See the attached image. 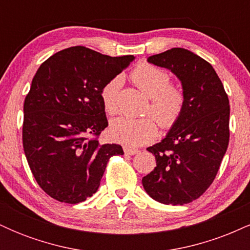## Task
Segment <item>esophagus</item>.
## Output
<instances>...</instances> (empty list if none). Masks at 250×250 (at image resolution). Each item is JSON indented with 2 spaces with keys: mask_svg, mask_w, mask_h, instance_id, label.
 <instances>
[{
  "mask_svg": "<svg viewBox=\"0 0 250 250\" xmlns=\"http://www.w3.org/2000/svg\"><path fill=\"white\" fill-rule=\"evenodd\" d=\"M123 150H125V154H127V155H136L140 153V150H137V149L128 148V147L123 148Z\"/></svg>",
  "mask_w": 250,
  "mask_h": 250,
  "instance_id": "1",
  "label": "esophagus"
}]
</instances>
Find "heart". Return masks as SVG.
I'll return each instance as SVG.
<instances>
[{
  "label": "heart",
  "mask_w": 250,
  "mask_h": 250,
  "mask_svg": "<svg viewBox=\"0 0 250 250\" xmlns=\"http://www.w3.org/2000/svg\"><path fill=\"white\" fill-rule=\"evenodd\" d=\"M131 79L151 99L147 113L151 114L162 128L173 127L182 114L185 96L179 88L170 85V76L167 71L148 63H140L131 73ZM122 84L123 77L117 75L103 85L101 100L109 115H114L119 110V94ZM156 135L157 125L153 117H119L109 127V136L113 141L131 148L153 141Z\"/></svg>",
  "instance_id": "b5f03b06"
}]
</instances>
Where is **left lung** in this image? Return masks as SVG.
Masks as SVG:
<instances>
[{"label":"left lung","instance_id":"8db88e82","mask_svg":"<svg viewBox=\"0 0 250 250\" xmlns=\"http://www.w3.org/2000/svg\"><path fill=\"white\" fill-rule=\"evenodd\" d=\"M147 61L179 79L185 107L165 139L147 148L156 167L142 185L157 202L182 206L199 199L219 171L229 142V100L213 65L193 51L171 48Z\"/></svg>","mask_w":250,"mask_h":250}]
</instances>
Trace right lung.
<instances>
[{
    "instance_id": "right-lung-1",
    "label": "right lung",
    "mask_w": 250,
    "mask_h": 250,
    "mask_svg": "<svg viewBox=\"0 0 250 250\" xmlns=\"http://www.w3.org/2000/svg\"><path fill=\"white\" fill-rule=\"evenodd\" d=\"M135 60L111 57L85 47L54 54L40 65L23 105V149L36 182L60 202H83L100 187L119 145H101L108 127L103 85Z\"/></svg>"
}]
</instances>
